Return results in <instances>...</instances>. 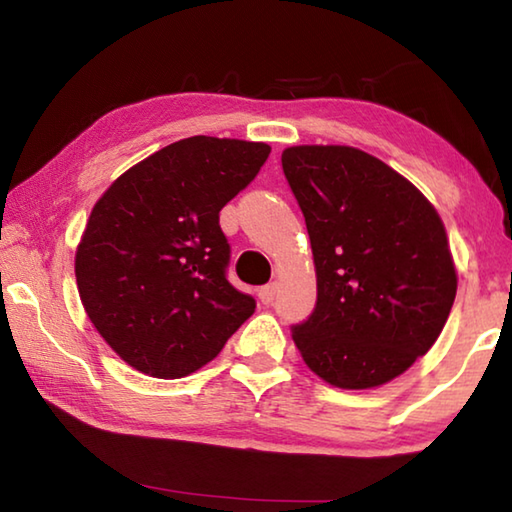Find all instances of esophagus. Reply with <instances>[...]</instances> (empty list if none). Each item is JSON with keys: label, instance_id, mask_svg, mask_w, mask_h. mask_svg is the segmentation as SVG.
<instances>
[{"label": "esophagus", "instance_id": "1", "mask_svg": "<svg viewBox=\"0 0 512 512\" xmlns=\"http://www.w3.org/2000/svg\"><path fill=\"white\" fill-rule=\"evenodd\" d=\"M275 293H277V284L275 282L257 289V296H259V300H262V305H271V302L275 300Z\"/></svg>", "mask_w": 512, "mask_h": 512}]
</instances>
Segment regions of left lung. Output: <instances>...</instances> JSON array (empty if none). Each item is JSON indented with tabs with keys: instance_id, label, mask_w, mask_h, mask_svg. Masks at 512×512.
I'll use <instances>...</instances> for the list:
<instances>
[{
	"instance_id": "obj_1",
	"label": "left lung",
	"mask_w": 512,
	"mask_h": 512,
	"mask_svg": "<svg viewBox=\"0 0 512 512\" xmlns=\"http://www.w3.org/2000/svg\"><path fill=\"white\" fill-rule=\"evenodd\" d=\"M282 169L307 223L316 307L293 325L307 366L336 388H375L443 332L456 268L433 205L352 146H291Z\"/></svg>"
}]
</instances>
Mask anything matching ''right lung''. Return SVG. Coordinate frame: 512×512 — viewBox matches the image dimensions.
Listing matches in <instances>:
<instances>
[{"label": "right lung", "instance_id": "right-lung-1", "mask_svg": "<svg viewBox=\"0 0 512 512\" xmlns=\"http://www.w3.org/2000/svg\"><path fill=\"white\" fill-rule=\"evenodd\" d=\"M271 146L196 135L128 169L92 207L76 284L97 332L158 379L203 368L253 316L228 282L219 212L253 183Z\"/></svg>", "mask_w": 512, "mask_h": 512}]
</instances>
